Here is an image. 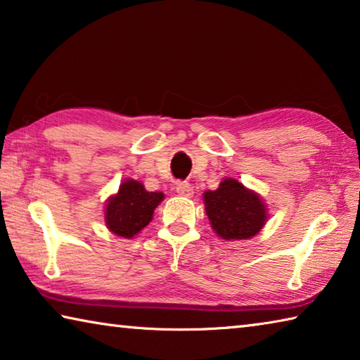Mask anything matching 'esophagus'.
Masks as SVG:
<instances>
[{
  "mask_svg": "<svg viewBox=\"0 0 360 360\" xmlns=\"http://www.w3.org/2000/svg\"><path fill=\"white\" fill-rule=\"evenodd\" d=\"M176 192L182 195V197H191V195H193V188L187 182H178L176 184Z\"/></svg>",
  "mask_w": 360,
  "mask_h": 360,
  "instance_id": "obj_1",
  "label": "esophagus"
}]
</instances>
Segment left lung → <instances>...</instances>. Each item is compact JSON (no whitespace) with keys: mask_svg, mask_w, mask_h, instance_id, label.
I'll use <instances>...</instances> for the list:
<instances>
[{"mask_svg":"<svg viewBox=\"0 0 360 360\" xmlns=\"http://www.w3.org/2000/svg\"><path fill=\"white\" fill-rule=\"evenodd\" d=\"M203 202L212 230L224 240L252 238L268 217L259 195L231 178L224 179L217 191L205 192Z\"/></svg>","mask_w":360,"mask_h":360,"instance_id":"8db88e82","label":"left lung"}]
</instances>
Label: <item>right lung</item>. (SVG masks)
I'll list each match as a JSON object with an SVG mask.
<instances>
[{"label": "right lung", "instance_id": "obj_1", "mask_svg": "<svg viewBox=\"0 0 360 360\" xmlns=\"http://www.w3.org/2000/svg\"><path fill=\"white\" fill-rule=\"evenodd\" d=\"M162 200V192H148L135 179L124 181L119 192L108 200L105 211L108 229L122 238H133L152 221L154 210Z\"/></svg>", "mask_w": 360, "mask_h": 360}]
</instances>
